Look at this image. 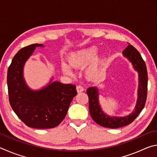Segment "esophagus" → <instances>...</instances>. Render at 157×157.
Masks as SVG:
<instances>
[{
  "instance_id": "obj_1",
  "label": "esophagus",
  "mask_w": 157,
  "mask_h": 157,
  "mask_svg": "<svg viewBox=\"0 0 157 157\" xmlns=\"http://www.w3.org/2000/svg\"><path fill=\"white\" fill-rule=\"evenodd\" d=\"M76 89H77V91H78V93H81L84 90L83 86H82L81 85H78V86H77Z\"/></svg>"
}]
</instances>
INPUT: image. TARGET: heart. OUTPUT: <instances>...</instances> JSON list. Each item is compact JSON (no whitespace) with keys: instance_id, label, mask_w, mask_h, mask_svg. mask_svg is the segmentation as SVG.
<instances>
[{"instance_id":"heart-1","label":"heart","mask_w":157,"mask_h":157,"mask_svg":"<svg viewBox=\"0 0 157 157\" xmlns=\"http://www.w3.org/2000/svg\"><path fill=\"white\" fill-rule=\"evenodd\" d=\"M98 53L97 47L91 46L82 49L73 53L69 58V63L73 68H79L88 67L85 70V75L86 78L91 80H98L104 75L103 70V59L96 57ZM63 72L67 75H72V71L70 66L66 63L62 64Z\"/></svg>"}]
</instances>
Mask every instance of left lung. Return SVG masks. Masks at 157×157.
I'll list each match as a JSON object with an SVG mask.
<instances>
[{
  "instance_id": "8db88e82",
  "label": "left lung",
  "mask_w": 157,
  "mask_h": 157,
  "mask_svg": "<svg viewBox=\"0 0 157 157\" xmlns=\"http://www.w3.org/2000/svg\"><path fill=\"white\" fill-rule=\"evenodd\" d=\"M124 56L128 58L139 74L138 100L135 111L125 117H110L106 115L100 109L98 102V91L96 87H89L86 90L89 97V112L91 118L100 126L115 129L132 123L144 108L147 94V72L145 63L139 52L132 45H128L123 50Z\"/></svg>"
}]
</instances>
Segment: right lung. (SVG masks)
<instances>
[{
	"label": "right lung",
	"mask_w": 157,
	"mask_h": 157,
	"mask_svg": "<svg viewBox=\"0 0 157 157\" xmlns=\"http://www.w3.org/2000/svg\"><path fill=\"white\" fill-rule=\"evenodd\" d=\"M41 44L25 46L13 57L7 70L9 101L13 111L26 125L35 129H50L61 123L69 105L77 95L75 85L50 82L39 91H33L23 76L24 63Z\"/></svg>",
	"instance_id": "add662e5"
}]
</instances>
